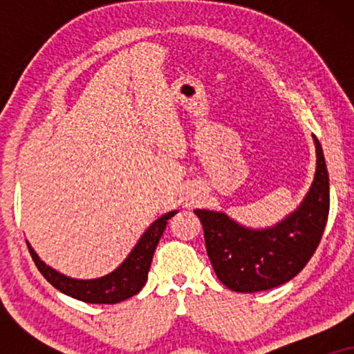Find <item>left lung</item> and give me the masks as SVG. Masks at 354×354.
<instances>
[{"instance_id": "obj_1", "label": "left lung", "mask_w": 354, "mask_h": 354, "mask_svg": "<svg viewBox=\"0 0 354 354\" xmlns=\"http://www.w3.org/2000/svg\"><path fill=\"white\" fill-rule=\"evenodd\" d=\"M316 147V172L297 209L277 224L253 229L222 211L195 209L205 230L206 251L217 279L239 293L279 287L311 259L326 229L330 206L328 172L321 143Z\"/></svg>"}]
</instances>
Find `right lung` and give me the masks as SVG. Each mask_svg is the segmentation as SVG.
<instances>
[{"label":"right lung","instance_id":"add662e5","mask_svg":"<svg viewBox=\"0 0 354 354\" xmlns=\"http://www.w3.org/2000/svg\"><path fill=\"white\" fill-rule=\"evenodd\" d=\"M177 214L176 211L166 212L161 217H158L151 225L145 230V234L140 236L137 245L130 251L122 263L115 268L113 272L103 275L98 279H74L57 272L51 266L43 263L40 256L35 253L30 243L27 241L28 251H30L32 259L38 270L43 274L48 282L53 287L59 290L64 295L80 299L85 303L93 304H114L127 299L133 295H137L145 287L148 280V270L151 266L154 250L159 243V239L162 236V232L166 229L167 221L172 216Z\"/></svg>","mask_w":354,"mask_h":354}]
</instances>
